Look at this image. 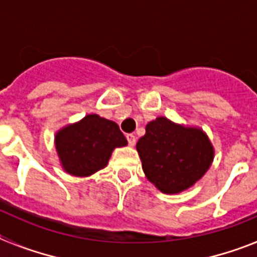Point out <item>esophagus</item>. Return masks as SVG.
<instances>
[{
  "instance_id": "esophagus-1",
  "label": "esophagus",
  "mask_w": 257,
  "mask_h": 257,
  "mask_svg": "<svg viewBox=\"0 0 257 257\" xmlns=\"http://www.w3.org/2000/svg\"><path fill=\"white\" fill-rule=\"evenodd\" d=\"M126 138H127V142H128V144H130L131 147H134V145H135V143H136L135 135H133V134H128Z\"/></svg>"
}]
</instances>
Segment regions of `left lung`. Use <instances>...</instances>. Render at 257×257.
<instances>
[{
  "mask_svg": "<svg viewBox=\"0 0 257 257\" xmlns=\"http://www.w3.org/2000/svg\"><path fill=\"white\" fill-rule=\"evenodd\" d=\"M136 149L145 176L166 194L194 185L213 161V147L201 128L181 126L166 117L147 124Z\"/></svg>",
  "mask_w": 257,
  "mask_h": 257,
  "instance_id": "left-lung-1",
  "label": "left lung"
}]
</instances>
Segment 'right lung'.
Instances as JSON below:
<instances>
[{
    "mask_svg": "<svg viewBox=\"0 0 257 257\" xmlns=\"http://www.w3.org/2000/svg\"><path fill=\"white\" fill-rule=\"evenodd\" d=\"M126 145L118 124L97 114H87L55 135V148L63 169L81 178L104 169L114 148Z\"/></svg>",
    "mask_w": 257,
    "mask_h": 257,
    "instance_id": "right-lung-1",
    "label": "right lung"
}]
</instances>
